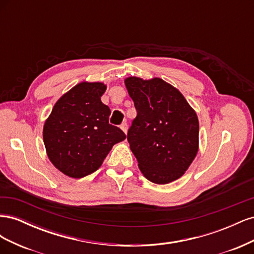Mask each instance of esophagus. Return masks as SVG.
<instances>
[{
    "instance_id": "obj_1",
    "label": "esophagus",
    "mask_w": 254,
    "mask_h": 254,
    "mask_svg": "<svg viewBox=\"0 0 254 254\" xmlns=\"http://www.w3.org/2000/svg\"><path fill=\"white\" fill-rule=\"evenodd\" d=\"M121 129L123 130V131H124V133H125V134H127V131H128V126H127L126 123H123V124L121 125Z\"/></svg>"
}]
</instances>
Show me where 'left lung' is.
<instances>
[{"instance_id": "1", "label": "left lung", "mask_w": 254, "mask_h": 254, "mask_svg": "<svg viewBox=\"0 0 254 254\" xmlns=\"http://www.w3.org/2000/svg\"><path fill=\"white\" fill-rule=\"evenodd\" d=\"M136 109L127 140L146 179L167 184L179 179L197 156L199 122L181 92L159 77L124 80Z\"/></svg>"}]
</instances>
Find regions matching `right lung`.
I'll use <instances>...</instances> for the list:
<instances>
[{"label":"right lung","mask_w":254,"mask_h":254,"mask_svg":"<svg viewBox=\"0 0 254 254\" xmlns=\"http://www.w3.org/2000/svg\"><path fill=\"white\" fill-rule=\"evenodd\" d=\"M107 86L81 81L61 96L43 126L47 155L57 170L79 179L97 171L125 133L109 124V107L101 97Z\"/></svg>","instance_id":"right-lung-1"}]
</instances>
